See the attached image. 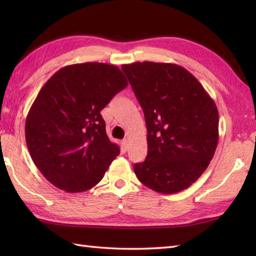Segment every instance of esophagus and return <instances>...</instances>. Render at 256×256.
Masks as SVG:
<instances>
[{"label":"esophagus","instance_id":"1","mask_svg":"<svg viewBox=\"0 0 256 256\" xmlns=\"http://www.w3.org/2000/svg\"><path fill=\"white\" fill-rule=\"evenodd\" d=\"M121 144H122V146H123V148H124L125 150H128V140H123Z\"/></svg>","mask_w":256,"mask_h":256}]
</instances>
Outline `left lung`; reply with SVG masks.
<instances>
[{
	"instance_id": "1",
	"label": "left lung",
	"mask_w": 256,
	"mask_h": 256,
	"mask_svg": "<svg viewBox=\"0 0 256 256\" xmlns=\"http://www.w3.org/2000/svg\"><path fill=\"white\" fill-rule=\"evenodd\" d=\"M148 128V156L134 165L154 192L175 194L202 175L219 140L214 101L188 70L175 64H123Z\"/></svg>"
}]
</instances>
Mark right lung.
Segmentation results:
<instances>
[{
  "mask_svg": "<svg viewBox=\"0 0 256 256\" xmlns=\"http://www.w3.org/2000/svg\"><path fill=\"white\" fill-rule=\"evenodd\" d=\"M128 84L116 66L84 62L62 68L42 86L27 114L25 138L54 186L82 192L104 176L120 148L108 140L100 112Z\"/></svg>",
  "mask_w": 256,
  "mask_h": 256,
  "instance_id": "add662e5",
  "label": "right lung"
}]
</instances>
